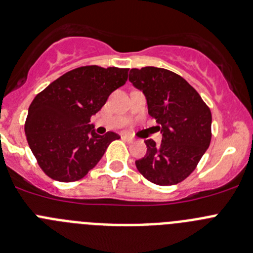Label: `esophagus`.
<instances>
[{
	"label": "esophagus",
	"mask_w": 253,
	"mask_h": 253,
	"mask_svg": "<svg viewBox=\"0 0 253 253\" xmlns=\"http://www.w3.org/2000/svg\"><path fill=\"white\" fill-rule=\"evenodd\" d=\"M122 138H124L125 141H127V142H133V141H135V138L131 137V136L128 135H122Z\"/></svg>",
	"instance_id": "obj_1"
}]
</instances>
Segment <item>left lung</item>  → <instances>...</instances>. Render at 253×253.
Returning <instances> with one entry per match:
<instances>
[{
  "mask_svg": "<svg viewBox=\"0 0 253 253\" xmlns=\"http://www.w3.org/2000/svg\"><path fill=\"white\" fill-rule=\"evenodd\" d=\"M129 82L147 99L149 115L161 126L163 141L146 140V155L136 160L143 177L174 185L192 174L211 138V113L199 93L179 74L164 68L129 70Z\"/></svg>",
  "mask_w": 253,
  "mask_h": 253,
  "instance_id": "left-lung-1",
  "label": "left lung"
}]
</instances>
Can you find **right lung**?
I'll return each mask as SVG.
<instances>
[{"label":"right lung","mask_w":253,"mask_h":253,"mask_svg":"<svg viewBox=\"0 0 253 253\" xmlns=\"http://www.w3.org/2000/svg\"><path fill=\"white\" fill-rule=\"evenodd\" d=\"M127 76V68L85 65L65 73L36 94L25 135L47 176L63 183L81 180L120 138L115 132L97 135L89 122L111 93L126 83Z\"/></svg>","instance_id":"1"}]
</instances>
